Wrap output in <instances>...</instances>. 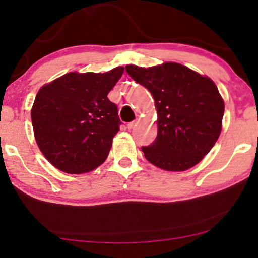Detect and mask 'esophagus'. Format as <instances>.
<instances>
[{
    "label": "esophagus",
    "instance_id": "esophagus-1",
    "mask_svg": "<svg viewBox=\"0 0 258 258\" xmlns=\"http://www.w3.org/2000/svg\"><path fill=\"white\" fill-rule=\"evenodd\" d=\"M137 123H139V121H133V122L128 123V125L126 126H128V129H134L137 125Z\"/></svg>",
    "mask_w": 258,
    "mask_h": 258
}]
</instances>
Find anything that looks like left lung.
Masks as SVG:
<instances>
[{
    "label": "left lung",
    "instance_id": "8db88e82",
    "mask_svg": "<svg viewBox=\"0 0 258 258\" xmlns=\"http://www.w3.org/2000/svg\"><path fill=\"white\" fill-rule=\"evenodd\" d=\"M126 73L146 87L157 110V137L142 147L150 163L168 171L194 167L211 150L221 134L224 102L209 77L179 63L151 68L130 64Z\"/></svg>",
    "mask_w": 258,
    "mask_h": 258
}]
</instances>
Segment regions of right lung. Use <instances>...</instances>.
<instances>
[{
  "mask_svg": "<svg viewBox=\"0 0 258 258\" xmlns=\"http://www.w3.org/2000/svg\"><path fill=\"white\" fill-rule=\"evenodd\" d=\"M123 70L68 73L38 90L31 108L35 140L58 170L82 174L108 157L121 121L107 96Z\"/></svg>",
  "mask_w": 258,
  "mask_h": 258,
  "instance_id": "obj_1",
  "label": "right lung"
}]
</instances>
